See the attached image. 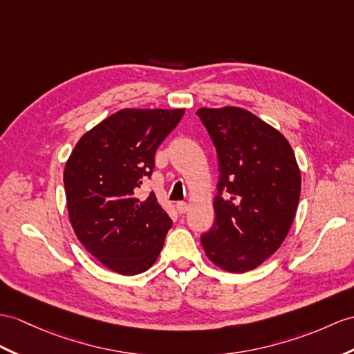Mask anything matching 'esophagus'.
<instances>
[{"label": "esophagus", "mask_w": 354, "mask_h": 354, "mask_svg": "<svg viewBox=\"0 0 354 354\" xmlns=\"http://www.w3.org/2000/svg\"><path fill=\"white\" fill-rule=\"evenodd\" d=\"M176 207H177V212L182 214V213H186L187 212V209H189V204L187 203H183V201H178L177 204H176Z\"/></svg>", "instance_id": "1"}]
</instances>
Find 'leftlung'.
Wrapping results in <instances>:
<instances>
[{"label":"left lung","instance_id":"8db88e82","mask_svg":"<svg viewBox=\"0 0 354 354\" xmlns=\"http://www.w3.org/2000/svg\"><path fill=\"white\" fill-rule=\"evenodd\" d=\"M218 151L219 183L205 255L222 270H252L278 251L295 221L300 169L287 138L242 108L196 111Z\"/></svg>","mask_w":354,"mask_h":354}]
</instances>
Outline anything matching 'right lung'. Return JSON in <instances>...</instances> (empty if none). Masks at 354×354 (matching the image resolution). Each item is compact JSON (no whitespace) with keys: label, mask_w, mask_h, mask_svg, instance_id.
<instances>
[{"label":"right lung","mask_w":354,"mask_h":354,"mask_svg":"<svg viewBox=\"0 0 354 354\" xmlns=\"http://www.w3.org/2000/svg\"><path fill=\"white\" fill-rule=\"evenodd\" d=\"M185 109H122L76 142L64 168L71 223L84 248L120 274H138L158 260L172 225L153 192L138 189L151 177L154 153Z\"/></svg>","instance_id":"add662e5"}]
</instances>
